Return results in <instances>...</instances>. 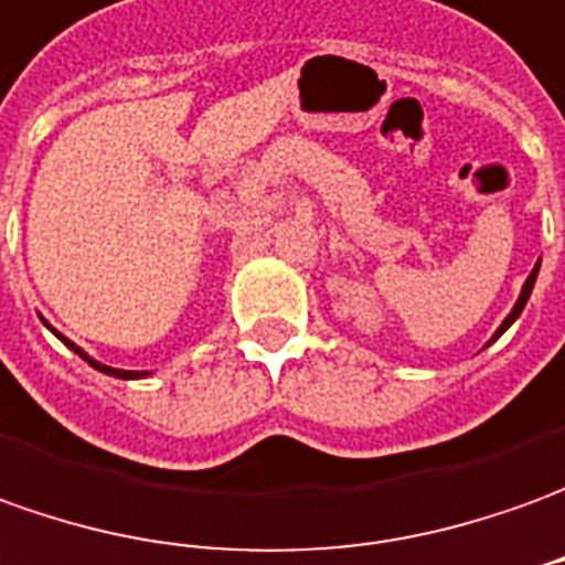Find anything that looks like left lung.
I'll return each mask as SVG.
<instances>
[{
  "instance_id": "left-lung-1",
  "label": "left lung",
  "mask_w": 565,
  "mask_h": 565,
  "mask_svg": "<svg viewBox=\"0 0 565 565\" xmlns=\"http://www.w3.org/2000/svg\"><path fill=\"white\" fill-rule=\"evenodd\" d=\"M535 276H539V264H535V270H532V274H529L526 286H523V291H520V298H516V305H513V310H511V313H508V320L501 322V326H498V332L492 334V341H495V338H501V334L508 332V326H511V322L516 320V317H520V313H523V307H526L529 295H532V286H535Z\"/></svg>"
}]
</instances>
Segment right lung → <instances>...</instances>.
Wrapping results in <instances>:
<instances>
[{
	"instance_id": "obj_1",
	"label": "right lung",
	"mask_w": 565,
	"mask_h": 565,
	"mask_svg": "<svg viewBox=\"0 0 565 565\" xmlns=\"http://www.w3.org/2000/svg\"><path fill=\"white\" fill-rule=\"evenodd\" d=\"M57 338H61V334H57ZM61 341H64L70 350H76V353H79L85 363L92 365V369H97V372H104V375H113V379H143V375H147V372H126V369H110V365H104V363H97V360H92L88 353H82V350L76 348L73 341H67V338H61Z\"/></svg>"
}]
</instances>
